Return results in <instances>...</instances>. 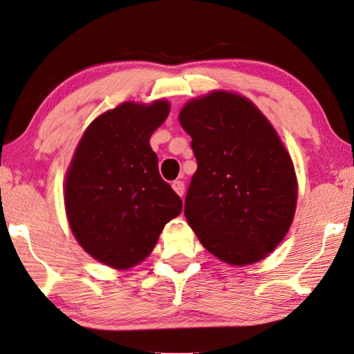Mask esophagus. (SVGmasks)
<instances>
[{
  "mask_svg": "<svg viewBox=\"0 0 354 354\" xmlns=\"http://www.w3.org/2000/svg\"><path fill=\"white\" fill-rule=\"evenodd\" d=\"M172 188H174V191H176V193H177L178 196H180V198L185 194V183H183L182 180H176V182H174V183H172Z\"/></svg>",
  "mask_w": 354,
  "mask_h": 354,
  "instance_id": "34e87169",
  "label": "esophagus"
}]
</instances>
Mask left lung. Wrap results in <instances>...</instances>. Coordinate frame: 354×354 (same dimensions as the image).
Returning a JSON list of instances; mask_svg holds the SVG:
<instances>
[{"instance_id": "obj_1", "label": "left lung", "mask_w": 354, "mask_h": 354, "mask_svg": "<svg viewBox=\"0 0 354 354\" xmlns=\"http://www.w3.org/2000/svg\"><path fill=\"white\" fill-rule=\"evenodd\" d=\"M198 171L185 216L208 252L230 265L268 256L290 229L298 185L273 125L248 98L213 91L182 108Z\"/></svg>"}]
</instances>
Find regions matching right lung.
Returning <instances> with one entry per match:
<instances>
[{
	"mask_svg": "<svg viewBox=\"0 0 354 354\" xmlns=\"http://www.w3.org/2000/svg\"><path fill=\"white\" fill-rule=\"evenodd\" d=\"M169 103L125 102L92 122L66 176V213L75 239L98 262L127 270L142 262L182 199L161 178L150 136Z\"/></svg>",
	"mask_w": 354,
	"mask_h": 354,
	"instance_id": "obj_1",
	"label": "right lung"
}]
</instances>
